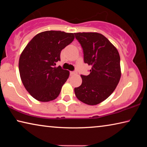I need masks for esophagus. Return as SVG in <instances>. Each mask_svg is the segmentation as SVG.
Instances as JSON below:
<instances>
[{"instance_id": "1", "label": "esophagus", "mask_w": 147, "mask_h": 147, "mask_svg": "<svg viewBox=\"0 0 147 147\" xmlns=\"http://www.w3.org/2000/svg\"><path fill=\"white\" fill-rule=\"evenodd\" d=\"M70 73L71 75H74V74H77V72L76 71H71Z\"/></svg>"}]
</instances>
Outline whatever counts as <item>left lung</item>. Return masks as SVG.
I'll return each instance as SVG.
<instances>
[{"label":"left lung","mask_w":147,"mask_h":147,"mask_svg":"<svg viewBox=\"0 0 147 147\" xmlns=\"http://www.w3.org/2000/svg\"><path fill=\"white\" fill-rule=\"evenodd\" d=\"M74 36L82 48L84 63L92 66L89 75L81 74L82 83L74 93L82 102L96 105L111 95L120 80V56L102 34L80 32Z\"/></svg>","instance_id":"left-lung-1"}]
</instances>
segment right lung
Here are the masks:
<instances>
[{"label":"right lung","instance_id":"add662e5","mask_svg":"<svg viewBox=\"0 0 147 147\" xmlns=\"http://www.w3.org/2000/svg\"><path fill=\"white\" fill-rule=\"evenodd\" d=\"M73 33L46 31L37 34L20 56L19 69L24 88L36 100L49 102L58 97L69 78V71L60 66L62 49L71 43Z\"/></svg>","mask_w":147,"mask_h":147}]
</instances>
